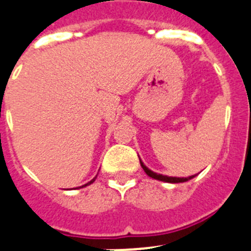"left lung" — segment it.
<instances>
[{
  "label": "left lung",
  "instance_id": "obj_1",
  "mask_svg": "<svg viewBox=\"0 0 251 251\" xmlns=\"http://www.w3.org/2000/svg\"><path fill=\"white\" fill-rule=\"evenodd\" d=\"M141 161V159H139ZM141 166L142 168L145 170L146 174L148 175L150 177H152V178L154 179H159V181H163V182H171V183H178V182H186V181H188V179L194 178L195 176H190V177H185V178H178V177H168V176H163V175H158V174H154V172H152L151 170H148L147 167H146L145 165H143V162H141Z\"/></svg>",
  "mask_w": 251,
  "mask_h": 251
}]
</instances>
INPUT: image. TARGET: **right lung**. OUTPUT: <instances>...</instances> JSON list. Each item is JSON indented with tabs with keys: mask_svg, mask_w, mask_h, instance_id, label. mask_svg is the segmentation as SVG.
Wrapping results in <instances>:
<instances>
[{
	"mask_svg": "<svg viewBox=\"0 0 251 251\" xmlns=\"http://www.w3.org/2000/svg\"><path fill=\"white\" fill-rule=\"evenodd\" d=\"M95 178H97V177H94V178H93L92 181H90V182H88V183H86V185H84V186H88V185H90V183H93L95 181ZM84 186H81V187H84Z\"/></svg>",
	"mask_w": 251,
	"mask_h": 251,
	"instance_id": "add662e5",
	"label": "right lung"
}]
</instances>
